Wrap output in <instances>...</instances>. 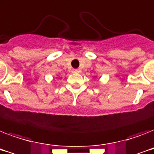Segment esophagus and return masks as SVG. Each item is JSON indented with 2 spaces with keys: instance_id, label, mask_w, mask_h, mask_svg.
<instances>
[{
  "instance_id": "34e87169",
  "label": "esophagus",
  "mask_w": 154,
  "mask_h": 154,
  "mask_svg": "<svg viewBox=\"0 0 154 154\" xmlns=\"http://www.w3.org/2000/svg\"><path fill=\"white\" fill-rule=\"evenodd\" d=\"M72 72H73V73H78L79 71L78 70H73V71H72Z\"/></svg>"
}]
</instances>
